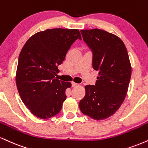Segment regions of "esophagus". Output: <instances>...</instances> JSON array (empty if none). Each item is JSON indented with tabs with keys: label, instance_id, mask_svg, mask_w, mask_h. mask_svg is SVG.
Segmentation results:
<instances>
[{
	"label": "esophagus",
	"instance_id": "obj_1",
	"mask_svg": "<svg viewBox=\"0 0 148 148\" xmlns=\"http://www.w3.org/2000/svg\"><path fill=\"white\" fill-rule=\"evenodd\" d=\"M72 87H74V88H75V87L79 86V83H74V82H72Z\"/></svg>",
	"mask_w": 148,
	"mask_h": 148
}]
</instances>
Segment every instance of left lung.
Instances as JSON below:
<instances>
[{"label":"left lung","mask_w":148,"mask_h":148,"mask_svg":"<svg viewBox=\"0 0 148 148\" xmlns=\"http://www.w3.org/2000/svg\"><path fill=\"white\" fill-rule=\"evenodd\" d=\"M81 32L99 76L95 85L85 86L79 108L83 114L103 120L114 114L123 102L131 78L130 62L123 42L116 35L99 29Z\"/></svg>","instance_id":"left-lung-1"}]
</instances>
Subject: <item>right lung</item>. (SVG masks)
I'll return each mask as SVG.
<instances>
[{"label": "right lung", "mask_w": 148, "mask_h": 148, "mask_svg": "<svg viewBox=\"0 0 148 148\" xmlns=\"http://www.w3.org/2000/svg\"><path fill=\"white\" fill-rule=\"evenodd\" d=\"M81 40L79 29H47L35 34L23 46L16 70V86L23 103L41 119L58 114L71 84L55 76L76 40Z\"/></svg>", "instance_id": "1"}]
</instances>
